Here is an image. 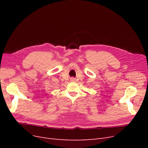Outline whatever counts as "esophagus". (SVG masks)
Listing matches in <instances>:
<instances>
[{
    "mask_svg": "<svg viewBox=\"0 0 148 148\" xmlns=\"http://www.w3.org/2000/svg\"><path fill=\"white\" fill-rule=\"evenodd\" d=\"M75 80V79L74 78V77H72V78H71V82H74Z\"/></svg>",
    "mask_w": 148,
    "mask_h": 148,
    "instance_id": "obj_1",
    "label": "esophagus"
}]
</instances>
